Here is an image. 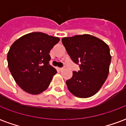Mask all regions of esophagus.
<instances>
[{
	"label": "esophagus",
	"instance_id": "1",
	"mask_svg": "<svg viewBox=\"0 0 126 126\" xmlns=\"http://www.w3.org/2000/svg\"><path fill=\"white\" fill-rule=\"evenodd\" d=\"M57 69L59 70V71H62V70H63V68H61V67H58Z\"/></svg>",
	"mask_w": 126,
	"mask_h": 126
}]
</instances>
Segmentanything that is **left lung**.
Instances as JSON below:
<instances>
[{
	"label": "left lung",
	"mask_w": 126,
	"mask_h": 126,
	"mask_svg": "<svg viewBox=\"0 0 126 126\" xmlns=\"http://www.w3.org/2000/svg\"><path fill=\"white\" fill-rule=\"evenodd\" d=\"M71 60L80 70L73 72L66 81L69 90L79 98H88L100 90L107 78L111 56L109 47L100 39L90 34L62 38Z\"/></svg>",
	"instance_id": "left-lung-1"
}]
</instances>
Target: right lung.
<instances>
[{"instance_id":"obj_1","label":"right lung","mask_w":126,"mask_h":126,"mask_svg":"<svg viewBox=\"0 0 126 126\" xmlns=\"http://www.w3.org/2000/svg\"><path fill=\"white\" fill-rule=\"evenodd\" d=\"M60 39L42 32L17 39L7 53L8 67L15 82L26 93L39 94L49 86L57 73L49 64V52Z\"/></svg>"}]
</instances>
